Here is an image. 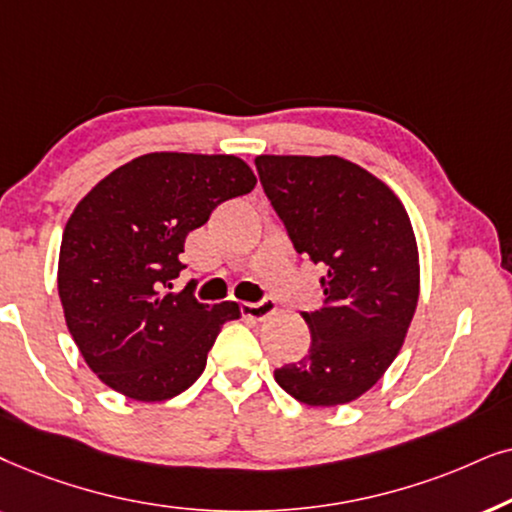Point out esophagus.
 <instances>
[{"mask_svg": "<svg viewBox=\"0 0 512 512\" xmlns=\"http://www.w3.org/2000/svg\"><path fill=\"white\" fill-rule=\"evenodd\" d=\"M276 311V304L271 302V299H262V302L252 304V302H243L241 304V313L245 318H255V320H262L267 318L269 313Z\"/></svg>", "mask_w": 512, "mask_h": 512, "instance_id": "34e87169", "label": "esophagus"}]
</instances>
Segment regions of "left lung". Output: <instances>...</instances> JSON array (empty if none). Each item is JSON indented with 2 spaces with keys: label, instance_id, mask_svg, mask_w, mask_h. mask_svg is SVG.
I'll return each mask as SVG.
<instances>
[{
  "label": "left lung",
  "instance_id": "8db88e82",
  "mask_svg": "<svg viewBox=\"0 0 512 512\" xmlns=\"http://www.w3.org/2000/svg\"><path fill=\"white\" fill-rule=\"evenodd\" d=\"M255 166L295 250L325 271L323 306L302 313L309 353L274 377L304 405H346L384 377L417 309L410 215L379 177L342 156L262 154Z\"/></svg>",
  "mask_w": 512,
  "mask_h": 512
}]
</instances>
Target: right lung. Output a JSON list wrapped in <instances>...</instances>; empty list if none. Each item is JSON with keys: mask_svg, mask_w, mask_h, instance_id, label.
Masks as SVG:
<instances>
[{"mask_svg": "<svg viewBox=\"0 0 512 512\" xmlns=\"http://www.w3.org/2000/svg\"><path fill=\"white\" fill-rule=\"evenodd\" d=\"M255 185L238 156L154 152L112 170L77 203L60 243L58 295L102 384L161 403L201 377L220 327L241 311L170 290L189 231Z\"/></svg>", "mask_w": 512, "mask_h": 512, "instance_id": "obj_1", "label": "right lung"}]
</instances>
